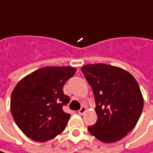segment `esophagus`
Instances as JSON below:
<instances>
[{"label": "esophagus", "mask_w": 153, "mask_h": 153, "mask_svg": "<svg viewBox=\"0 0 153 153\" xmlns=\"http://www.w3.org/2000/svg\"><path fill=\"white\" fill-rule=\"evenodd\" d=\"M85 111H86V108H85V106H82V107L79 110V115H83L85 112Z\"/></svg>", "instance_id": "obj_1"}]
</instances>
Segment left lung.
<instances>
[{"label":"left lung","mask_w":153,"mask_h":153,"mask_svg":"<svg viewBox=\"0 0 153 153\" xmlns=\"http://www.w3.org/2000/svg\"><path fill=\"white\" fill-rule=\"evenodd\" d=\"M81 71L92 86L98 117L89 132L104 143L120 140L134 128L143 110L137 80L127 71L106 64H88Z\"/></svg>","instance_id":"left-lung-1"}]
</instances>
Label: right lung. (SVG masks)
I'll return each mask as SVG.
<instances>
[{
  "mask_svg": "<svg viewBox=\"0 0 153 153\" xmlns=\"http://www.w3.org/2000/svg\"><path fill=\"white\" fill-rule=\"evenodd\" d=\"M72 67H45L22 79L13 90L10 110L14 121L29 139L45 142L67 126L70 114L63 111L69 103L63 86L74 75Z\"/></svg>",
  "mask_w": 153,
  "mask_h": 153,
  "instance_id": "right-lung-1",
  "label": "right lung"
}]
</instances>
